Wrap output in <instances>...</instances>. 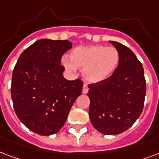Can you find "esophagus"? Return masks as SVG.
I'll list each match as a JSON object with an SVG mask.
<instances>
[{
	"label": "esophagus",
	"instance_id": "34e87169",
	"mask_svg": "<svg viewBox=\"0 0 159 159\" xmlns=\"http://www.w3.org/2000/svg\"><path fill=\"white\" fill-rule=\"evenodd\" d=\"M88 92H89V88H88V86L86 85V84H84L83 88V93L86 94V93H88Z\"/></svg>",
	"mask_w": 159,
	"mask_h": 159
}]
</instances>
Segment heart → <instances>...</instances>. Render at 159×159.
<instances>
[{
    "mask_svg": "<svg viewBox=\"0 0 159 159\" xmlns=\"http://www.w3.org/2000/svg\"><path fill=\"white\" fill-rule=\"evenodd\" d=\"M63 65L70 71L83 68V76L87 83H102L111 76L120 63V54L114 47L103 45L81 46L70 53V61L63 59Z\"/></svg>",
    "mask_w": 159,
    "mask_h": 159,
    "instance_id": "heart-1",
    "label": "heart"
}]
</instances>
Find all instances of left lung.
<instances>
[{
    "mask_svg": "<svg viewBox=\"0 0 159 159\" xmlns=\"http://www.w3.org/2000/svg\"><path fill=\"white\" fill-rule=\"evenodd\" d=\"M120 54L115 72L102 83L89 86V118L104 135H118L139 118L144 106L146 80L142 63L122 43L109 41Z\"/></svg>",
    "mask_w": 159,
    "mask_h": 159,
    "instance_id": "8db88e82",
    "label": "left lung"
}]
</instances>
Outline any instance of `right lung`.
Returning a JSON list of instances; mask_svg holds the SVG:
<instances>
[{"label": "right lung", "instance_id": "obj_1", "mask_svg": "<svg viewBox=\"0 0 159 159\" xmlns=\"http://www.w3.org/2000/svg\"><path fill=\"white\" fill-rule=\"evenodd\" d=\"M72 48L68 40L42 39L20 55L11 77V94L17 118L41 136L61 130L74 102L82 93L80 79L63 76L61 60Z\"/></svg>", "mask_w": 159, "mask_h": 159}]
</instances>
